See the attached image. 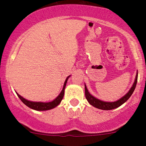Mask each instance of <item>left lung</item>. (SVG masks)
I'll return each instance as SVG.
<instances>
[{"label":"left lung","mask_w":146,"mask_h":146,"mask_svg":"<svg viewBox=\"0 0 146 146\" xmlns=\"http://www.w3.org/2000/svg\"><path fill=\"white\" fill-rule=\"evenodd\" d=\"M137 78H138V71H137L136 77H135V81H134L133 84L131 86V88H130V90H128V93L125 94L124 96H123L119 100H117L115 102H104L102 101V100H99V99L95 98L93 95H92L89 93V91L88 90V88L86 86V84H84L85 86V95H86V98L87 101L88 102V103L90 105H92L93 106L95 107V108H99V109L101 110H113L115 108H118L120 106H121L123 104H124L129 98H130L132 93H133L134 90L135 89V87H136L137 82Z\"/></svg>","instance_id":"left-lung-1"}]
</instances>
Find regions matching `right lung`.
Returning a JSON list of instances; mask_svg holds the SVG:
<instances>
[{
    "instance_id": "right-lung-1",
    "label": "right lung",
    "mask_w": 146,
    "mask_h": 146,
    "mask_svg": "<svg viewBox=\"0 0 146 146\" xmlns=\"http://www.w3.org/2000/svg\"><path fill=\"white\" fill-rule=\"evenodd\" d=\"M71 75L68 76L66 78V80H65L63 88L62 90V91L60 92V93L58 95V96L53 100V101L49 102H33L30 101V100H27L26 99L21 96L18 93H16V94L18 96V98H20V100L23 102V103H24L27 106H28L29 108H31V109L38 110V111H44V110H48L53 109V108H56V106H58V105L60 104V102H61L62 100L64 95V89L65 87H66V83H67L68 79L70 78Z\"/></svg>"
}]
</instances>
